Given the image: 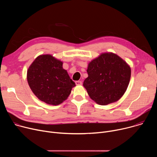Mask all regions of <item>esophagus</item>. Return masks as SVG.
Here are the masks:
<instances>
[{
	"label": "esophagus",
	"mask_w": 157,
	"mask_h": 157,
	"mask_svg": "<svg viewBox=\"0 0 157 157\" xmlns=\"http://www.w3.org/2000/svg\"><path fill=\"white\" fill-rule=\"evenodd\" d=\"M75 83H76V85H81L82 84V81H76L75 82Z\"/></svg>",
	"instance_id": "obj_1"
}]
</instances>
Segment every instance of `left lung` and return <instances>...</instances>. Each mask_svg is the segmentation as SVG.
Instances as JSON below:
<instances>
[{"label": "left lung", "mask_w": 157, "mask_h": 157, "mask_svg": "<svg viewBox=\"0 0 157 157\" xmlns=\"http://www.w3.org/2000/svg\"><path fill=\"white\" fill-rule=\"evenodd\" d=\"M88 77L83 86L93 100L105 105L117 101L128 86L131 70L130 66L117 55L101 54L89 63Z\"/></svg>", "instance_id": "8db88e82"}]
</instances>
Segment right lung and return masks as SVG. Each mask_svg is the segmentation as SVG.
I'll list each match as a JSON object with an SVG mask.
<instances>
[{
  "instance_id": "1",
  "label": "right lung",
  "mask_w": 157,
  "mask_h": 157,
  "mask_svg": "<svg viewBox=\"0 0 157 157\" xmlns=\"http://www.w3.org/2000/svg\"><path fill=\"white\" fill-rule=\"evenodd\" d=\"M29 85L41 101L54 105L66 100L75 82L63 68V62L50 55L38 56L27 71Z\"/></svg>"
}]
</instances>
